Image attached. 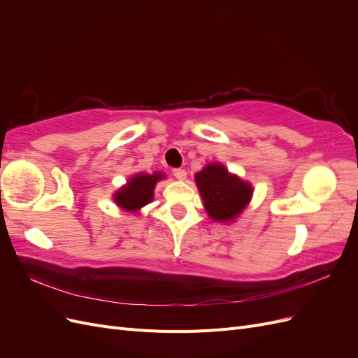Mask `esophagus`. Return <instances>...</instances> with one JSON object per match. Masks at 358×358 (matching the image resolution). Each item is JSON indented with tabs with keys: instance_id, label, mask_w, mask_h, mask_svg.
I'll use <instances>...</instances> for the list:
<instances>
[{
	"instance_id": "obj_1",
	"label": "esophagus",
	"mask_w": 358,
	"mask_h": 358,
	"mask_svg": "<svg viewBox=\"0 0 358 358\" xmlns=\"http://www.w3.org/2000/svg\"><path fill=\"white\" fill-rule=\"evenodd\" d=\"M173 176H175L179 180H183L187 178V171L183 169H173Z\"/></svg>"
}]
</instances>
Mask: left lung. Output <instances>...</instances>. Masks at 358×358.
Wrapping results in <instances>:
<instances>
[{
  "label": "left lung",
  "instance_id": "obj_1",
  "mask_svg": "<svg viewBox=\"0 0 358 358\" xmlns=\"http://www.w3.org/2000/svg\"><path fill=\"white\" fill-rule=\"evenodd\" d=\"M204 208L213 221H230L239 215L252 188L249 183L230 175L222 164H209L196 175Z\"/></svg>",
  "mask_w": 358,
  "mask_h": 358
}]
</instances>
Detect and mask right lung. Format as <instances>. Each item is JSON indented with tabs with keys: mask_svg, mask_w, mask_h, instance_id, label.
I'll return each mask as SVG.
<instances>
[{
	"mask_svg": "<svg viewBox=\"0 0 358 358\" xmlns=\"http://www.w3.org/2000/svg\"><path fill=\"white\" fill-rule=\"evenodd\" d=\"M159 179H162L161 173H155V175H137L128 180L127 187L116 192L115 201L122 209L136 212L149 201H152L154 188Z\"/></svg>",
	"mask_w": 358,
	"mask_h": 358,
	"instance_id": "obj_1",
	"label": "right lung"
}]
</instances>
